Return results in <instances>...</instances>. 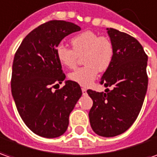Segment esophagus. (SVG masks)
Here are the masks:
<instances>
[{
	"mask_svg": "<svg viewBox=\"0 0 157 157\" xmlns=\"http://www.w3.org/2000/svg\"><path fill=\"white\" fill-rule=\"evenodd\" d=\"M82 94L86 95L87 94V89L86 88H82Z\"/></svg>",
	"mask_w": 157,
	"mask_h": 157,
	"instance_id": "34e87169",
	"label": "esophagus"
}]
</instances>
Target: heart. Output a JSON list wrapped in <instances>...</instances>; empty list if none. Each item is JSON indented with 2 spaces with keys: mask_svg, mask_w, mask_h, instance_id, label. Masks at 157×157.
Returning a JSON list of instances; mask_svg holds the SVG:
<instances>
[{
  "mask_svg": "<svg viewBox=\"0 0 157 157\" xmlns=\"http://www.w3.org/2000/svg\"><path fill=\"white\" fill-rule=\"evenodd\" d=\"M72 49L64 45H58L56 54L63 66L73 68L80 57L83 56L85 66L77 68L68 75V78L75 83L88 87L94 82L98 72H105L109 68L113 57L114 47L105 36H100L93 31H84L71 39Z\"/></svg>",
  "mask_w": 157,
  "mask_h": 157,
  "instance_id": "heart-1",
  "label": "heart"
}]
</instances>
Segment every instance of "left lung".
<instances>
[{"mask_svg": "<svg viewBox=\"0 0 157 157\" xmlns=\"http://www.w3.org/2000/svg\"><path fill=\"white\" fill-rule=\"evenodd\" d=\"M114 47V57L101 84L105 92L89 89L93 100L89 122L95 134L113 137L131 127L141 111L148 89V56L140 42L131 35L107 29Z\"/></svg>", "mask_w": 157, "mask_h": 157, "instance_id": "obj_1", "label": "left lung"}]
</instances>
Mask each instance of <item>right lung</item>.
I'll use <instances>...</instances> for the list:
<instances>
[{"label": "right lung", "mask_w": 157, "mask_h": 157, "mask_svg": "<svg viewBox=\"0 0 157 157\" xmlns=\"http://www.w3.org/2000/svg\"><path fill=\"white\" fill-rule=\"evenodd\" d=\"M81 28L65 21H49L32 30L14 55L11 91L17 110L31 131L46 138L63 135L68 117L82 95L80 85L66 81L56 54L62 39Z\"/></svg>", "instance_id": "right-lung-1"}]
</instances>
